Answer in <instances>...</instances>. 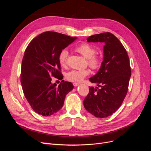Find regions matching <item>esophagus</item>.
I'll return each instance as SVG.
<instances>
[{"mask_svg":"<svg viewBox=\"0 0 151 151\" xmlns=\"http://www.w3.org/2000/svg\"><path fill=\"white\" fill-rule=\"evenodd\" d=\"M73 85H74L75 87H76V86L79 85V83H73Z\"/></svg>","mask_w":151,"mask_h":151,"instance_id":"obj_1","label":"esophagus"}]
</instances>
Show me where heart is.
<instances>
[{"label":"heart","mask_w":151,"mask_h":151,"mask_svg":"<svg viewBox=\"0 0 151 151\" xmlns=\"http://www.w3.org/2000/svg\"><path fill=\"white\" fill-rule=\"evenodd\" d=\"M75 50L87 58V64L92 69H98L101 64V58L98 55L96 54V49L93 45L84 43L78 45ZM68 53L66 50H63L59 53L58 62L60 65L65 67L67 64ZM90 73L89 69L72 70L67 73L66 79L71 82H81Z\"/></svg>","instance_id":"b5f03b06"}]
</instances>
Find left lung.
<instances>
[{
	"instance_id": "8db88e82",
	"label": "left lung",
	"mask_w": 151,
	"mask_h": 151,
	"mask_svg": "<svg viewBox=\"0 0 151 151\" xmlns=\"http://www.w3.org/2000/svg\"><path fill=\"white\" fill-rule=\"evenodd\" d=\"M87 41L105 45L101 67L89 79L98 87H90L84 106L94 116L106 118L120 107L127 95L131 76L129 57L120 40L109 32L89 36Z\"/></svg>"
}]
</instances>
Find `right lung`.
<instances>
[{
	"label": "right lung",
	"mask_w": 151,
	"mask_h": 151,
	"mask_svg": "<svg viewBox=\"0 0 151 151\" xmlns=\"http://www.w3.org/2000/svg\"><path fill=\"white\" fill-rule=\"evenodd\" d=\"M76 39L53 31H45L29 43L22 58L21 83L24 96L39 115L50 116L62 108L66 94L74 88L62 81L57 86L52 77L63 79L59 53ZM62 80V79H61Z\"/></svg>",
	"instance_id": "right-lung-1"
}]
</instances>
